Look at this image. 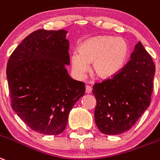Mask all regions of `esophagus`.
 <instances>
[{
    "label": "esophagus",
    "instance_id": "esophagus-1",
    "mask_svg": "<svg viewBox=\"0 0 160 160\" xmlns=\"http://www.w3.org/2000/svg\"><path fill=\"white\" fill-rule=\"evenodd\" d=\"M92 88L91 86H89V85H87V86H86V93H91V92H92Z\"/></svg>",
    "mask_w": 160,
    "mask_h": 160
}]
</instances>
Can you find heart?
<instances>
[{
    "label": "heart",
    "mask_w": 160,
    "mask_h": 160,
    "mask_svg": "<svg viewBox=\"0 0 160 160\" xmlns=\"http://www.w3.org/2000/svg\"><path fill=\"white\" fill-rule=\"evenodd\" d=\"M128 53L127 43L123 38L102 35L83 42L80 51L71 54L72 72L79 78H83L92 63V72L99 78H109L121 68Z\"/></svg>",
    "instance_id": "obj_1"
}]
</instances>
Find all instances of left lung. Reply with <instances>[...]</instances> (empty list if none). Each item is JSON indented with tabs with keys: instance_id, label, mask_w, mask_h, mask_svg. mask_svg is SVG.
<instances>
[{
	"instance_id": "8db88e82",
	"label": "left lung",
	"mask_w": 160,
	"mask_h": 160,
	"mask_svg": "<svg viewBox=\"0 0 160 160\" xmlns=\"http://www.w3.org/2000/svg\"><path fill=\"white\" fill-rule=\"evenodd\" d=\"M131 59L110 78L95 83V121L100 132L117 135L131 129L151 102L156 66L139 42Z\"/></svg>"
}]
</instances>
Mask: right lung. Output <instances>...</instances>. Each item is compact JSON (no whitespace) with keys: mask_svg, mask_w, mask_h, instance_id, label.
Here are the masks:
<instances>
[{"mask_svg":"<svg viewBox=\"0 0 160 160\" xmlns=\"http://www.w3.org/2000/svg\"><path fill=\"white\" fill-rule=\"evenodd\" d=\"M66 31L40 29L27 36L7 64L11 106L28 127L45 135L66 128L70 110L85 93V83L73 80Z\"/></svg>","mask_w":160,"mask_h":160,"instance_id":"right-lung-1","label":"right lung"}]
</instances>
